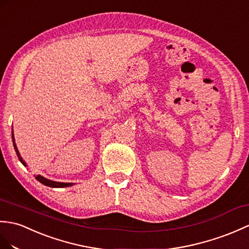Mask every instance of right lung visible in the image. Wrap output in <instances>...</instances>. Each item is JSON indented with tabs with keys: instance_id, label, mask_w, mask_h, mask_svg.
Instances as JSON below:
<instances>
[{
	"instance_id": "add662e5",
	"label": "right lung",
	"mask_w": 249,
	"mask_h": 249,
	"mask_svg": "<svg viewBox=\"0 0 249 249\" xmlns=\"http://www.w3.org/2000/svg\"><path fill=\"white\" fill-rule=\"evenodd\" d=\"M11 137H13V143H14V147H15V151H16V153H17V156H18V158H19V160L21 161V163L24 165V166H27V164L25 163V161L22 159V157L20 156V153H19V151H18V147H17V145H16V142H15V136H14V130H13V134H11ZM36 179L37 180L39 181V182H41L42 184H44V186H48V187H50V188H66V187H71V186H73L74 183H72V182H59V181H53V180H51V179H48V178H45V177H43V176H41V175H37L36 176Z\"/></svg>"
}]
</instances>
